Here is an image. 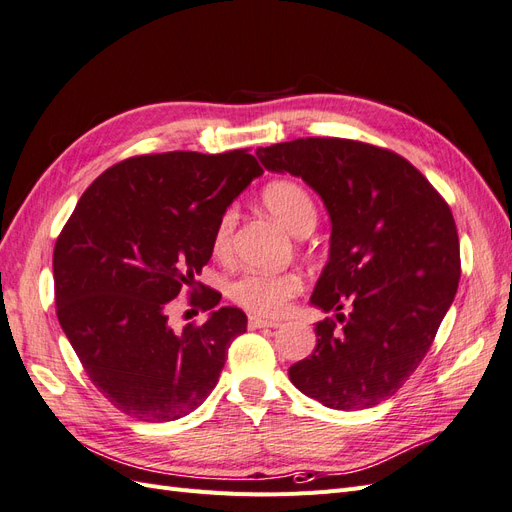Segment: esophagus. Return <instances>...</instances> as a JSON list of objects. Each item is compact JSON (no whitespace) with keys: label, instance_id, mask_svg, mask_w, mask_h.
I'll list each match as a JSON object with an SVG mask.
<instances>
[{"label":"esophagus","instance_id":"obj_1","mask_svg":"<svg viewBox=\"0 0 512 512\" xmlns=\"http://www.w3.org/2000/svg\"><path fill=\"white\" fill-rule=\"evenodd\" d=\"M247 324H250V329H277V327H280V322H277V320H265L260 316H250Z\"/></svg>","mask_w":512,"mask_h":512}]
</instances>
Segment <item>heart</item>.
<instances>
[{"mask_svg": "<svg viewBox=\"0 0 512 512\" xmlns=\"http://www.w3.org/2000/svg\"><path fill=\"white\" fill-rule=\"evenodd\" d=\"M262 203L273 218L292 235H307L316 226L314 198L301 183L280 179L271 181L262 190ZM237 213L228 207L213 230L211 247L215 256H226L230 250L232 228H235ZM301 288V280L294 273H243L239 280L230 284V297L247 312L260 316H277L284 312L292 294Z\"/></svg>", "mask_w": 512, "mask_h": 512, "instance_id": "heart-1", "label": "heart"}]
</instances>
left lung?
Masks as SVG:
<instances>
[{"instance_id":"obj_1","label":"left lung","mask_w":512,"mask_h":512,"mask_svg":"<svg viewBox=\"0 0 512 512\" xmlns=\"http://www.w3.org/2000/svg\"><path fill=\"white\" fill-rule=\"evenodd\" d=\"M271 173L301 177L331 218L329 262L312 305L316 348L288 369L297 389L333 410H363L397 393L438 333L459 286L453 213L397 153L348 138L258 147ZM344 304L349 316L341 314Z\"/></svg>"}]
</instances>
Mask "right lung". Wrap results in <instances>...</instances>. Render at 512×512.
Masks as SVG:
<instances>
[{"label":"right lung","instance_id":"right-lung-1","mask_svg":"<svg viewBox=\"0 0 512 512\" xmlns=\"http://www.w3.org/2000/svg\"><path fill=\"white\" fill-rule=\"evenodd\" d=\"M262 175L247 149L128 158L89 185L53 252L57 318L89 380L123 414L164 423L196 410L245 333L237 307L205 290L200 327L168 324L170 301L196 292L220 215Z\"/></svg>","mask_w":512,"mask_h":512}]
</instances>
